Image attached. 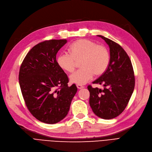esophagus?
I'll use <instances>...</instances> for the list:
<instances>
[{
	"instance_id": "34e87169",
	"label": "esophagus",
	"mask_w": 152,
	"mask_h": 152,
	"mask_svg": "<svg viewBox=\"0 0 152 152\" xmlns=\"http://www.w3.org/2000/svg\"><path fill=\"white\" fill-rule=\"evenodd\" d=\"M76 86H77V89H82V88H85L83 86H82V85H77Z\"/></svg>"
}]
</instances>
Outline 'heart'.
Segmentation results:
<instances>
[{
  "instance_id": "b5f03b06",
  "label": "heart",
  "mask_w": 152,
  "mask_h": 152,
  "mask_svg": "<svg viewBox=\"0 0 152 152\" xmlns=\"http://www.w3.org/2000/svg\"><path fill=\"white\" fill-rule=\"evenodd\" d=\"M70 54L62 53L57 57V63L63 70L72 72L75 71L77 62L80 61L82 67L70 76L72 83L79 85L87 83L94 74L100 76L107 69L110 60L108 49L103 45L88 39H80L69 47Z\"/></svg>"
}]
</instances>
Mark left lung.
Instances as JSON below:
<instances>
[{
	"label": "left lung",
	"mask_w": 152,
	"mask_h": 152,
	"mask_svg": "<svg viewBox=\"0 0 152 152\" xmlns=\"http://www.w3.org/2000/svg\"><path fill=\"white\" fill-rule=\"evenodd\" d=\"M110 47V60L107 69L93 84L103 85L104 89L88 86L89 105L101 118L110 120L120 115L130 101L134 88V75L131 60L118 43L98 35Z\"/></svg>",
	"instance_id": "8db88e82"
}]
</instances>
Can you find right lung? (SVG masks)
<instances>
[{"label": "right lung", "mask_w": 152, "mask_h": 152, "mask_svg": "<svg viewBox=\"0 0 152 152\" xmlns=\"http://www.w3.org/2000/svg\"><path fill=\"white\" fill-rule=\"evenodd\" d=\"M66 42V39H52L37 44L19 69L20 88L27 109L48 124L64 118L77 90L75 85L68 86V77L56 61V54Z\"/></svg>", "instance_id": "add662e5"}]
</instances>
